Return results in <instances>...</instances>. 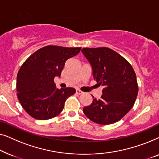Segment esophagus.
Listing matches in <instances>:
<instances>
[{"mask_svg":"<svg viewBox=\"0 0 159 159\" xmlns=\"http://www.w3.org/2000/svg\"><path fill=\"white\" fill-rule=\"evenodd\" d=\"M76 93H77V95H82V94H83V92H82V90H79V89H77V90H76Z\"/></svg>","mask_w":159,"mask_h":159,"instance_id":"obj_1","label":"esophagus"}]
</instances>
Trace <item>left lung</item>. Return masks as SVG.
I'll return each instance as SVG.
<instances>
[{
	"label": "left lung",
	"instance_id": "1",
	"mask_svg": "<svg viewBox=\"0 0 159 159\" xmlns=\"http://www.w3.org/2000/svg\"><path fill=\"white\" fill-rule=\"evenodd\" d=\"M82 53L90 63L93 78L103 87L99 99L83 108L86 116L100 125H111L123 118L134 106L138 93L136 74L120 54L106 47L84 48Z\"/></svg>",
	"mask_w": 159,
	"mask_h": 159
}]
</instances>
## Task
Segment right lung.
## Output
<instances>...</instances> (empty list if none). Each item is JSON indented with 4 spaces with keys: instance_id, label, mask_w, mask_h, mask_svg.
Returning a JSON list of instances; mask_svg holds the SVG:
<instances>
[{
    "instance_id": "right-lung-1",
    "label": "right lung",
    "mask_w": 159,
    "mask_h": 159,
    "mask_svg": "<svg viewBox=\"0 0 159 159\" xmlns=\"http://www.w3.org/2000/svg\"><path fill=\"white\" fill-rule=\"evenodd\" d=\"M81 48L47 45L23 63L16 77L17 98L25 111L34 119L47 120L58 116L65 101L76 92L73 88H56L54 77L61 76L65 62Z\"/></svg>"
}]
</instances>
